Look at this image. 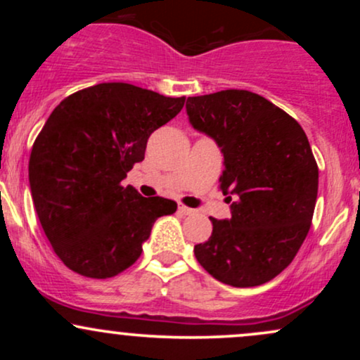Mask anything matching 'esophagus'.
I'll return each mask as SVG.
<instances>
[{"instance_id":"esophagus-1","label":"esophagus","mask_w":360,"mask_h":360,"mask_svg":"<svg viewBox=\"0 0 360 360\" xmlns=\"http://www.w3.org/2000/svg\"><path fill=\"white\" fill-rule=\"evenodd\" d=\"M177 212H179L181 214H191V213H194V210L188 208V206H183V205H181L179 208H177Z\"/></svg>"}]
</instances>
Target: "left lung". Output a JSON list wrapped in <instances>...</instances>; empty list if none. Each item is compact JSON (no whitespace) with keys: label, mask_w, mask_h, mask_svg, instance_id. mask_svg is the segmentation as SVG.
<instances>
[{"label":"left lung","mask_w":360,"mask_h":360,"mask_svg":"<svg viewBox=\"0 0 360 360\" xmlns=\"http://www.w3.org/2000/svg\"><path fill=\"white\" fill-rule=\"evenodd\" d=\"M186 113L220 148V188L232 213L210 218L212 237L194 245V255L220 283H267L291 264L311 225L318 166L307 134L286 111L245 89L188 98Z\"/></svg>","instance_id":"8db88e82"}]
</instances>
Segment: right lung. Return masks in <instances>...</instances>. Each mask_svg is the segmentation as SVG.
Instances as JSON below:
<instances>
[{
	"label": "right lung",
	"mask_w": 360,
	"mask_h": 360,
	"mask_svg": "<svg viewBox=\"0 0 360 360\" xmlns=\"http://www.w3.org/2000/svg\"><path fill=\"white\" fill-rule=\"evenodd\" d=\"M127 82H101L57 105L28 162L32 200L49 242L69 269L106 279L142 254L157 218L176 201L143 198L122 181L142 162L152 131L183 110Z\"/></svg>",
	"instance_id": "1"
}]
</instances>
